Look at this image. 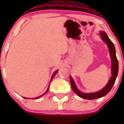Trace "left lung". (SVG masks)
Instances as JSON below:
<instances>
[{
    "instance_id": "left-lung-1",
    "label": "left lung",
    "mask_w": 124,
    "mask_h": 124,
    "mask_svg": "<svg viewBox=\"0 0 124 124\" xmlns=\"http://www.w3.org/2000/svg\"><path fill=\"white\" fill-rule=\"evenodd\" d=\"M100 35H101V38L103 39V41L107 44V46H108V48H109V52L110 54L111 58H112V77H110V80H108V83L107 84V85L105 86L102 90L98 91V92H94V93H83V92H80V91L77 88L76 86L75 85L74 82L73 81L72 78H71V77H70V83H71V87H72L73 91L76 93V94L78 95L80 97L83 98V99H97V98H101V97L107 95V93L110 91V90L112 89V87H113V85H114L115 82L116 77H117V73H118V61H117V57H116V50L114 44H113V42H112V41L108 38V37H107L106 32H104V31H101Z\"/></svg>"
}]
</instances>
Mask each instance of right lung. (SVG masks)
Returning a JSON list of instances; mask_svg holds the SVG:
<instances>
[{
    "instance_id": "1",
    "label": "right lung",
    "mask_w": 124,
    "mask_h": 124,
    "mask_svg": "<svg viewBox=\"0 0 124 124\" xmlns=\"http://www.w3.org/2000/svg\"><path fill=\"white\" fill-rule=\"evenodd\" d=\"M57 71H55V72H54V73H53V76H52V79H51V82H52V79H53V77H54V76H55V75H56V73H57ZM49 87H50V86H49ZM49 87H48V89H47V91H46V92H45V93H44V94H43V95H41V96H40V97H38V98H35V99H38V98H40V97H42V95H44V94H46V93H47V91H48V89H49Z\"/></svg>"
}]
</instances>
